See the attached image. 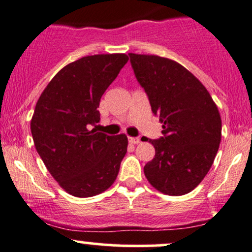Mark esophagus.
Masks as SVG:
<instances>
[{"label":"esophagus","mask_w":252,"mask_h":252,"mask_svg":"<svg viewBox=\"0 0 252 252\" xmlns=\"http://www.w3.org/2000/svg\"><path fill=\"white\" fill-rule=\"evenodd\" d=\"M128 141H129V143H131V144H139V143H140V139H139V138H134V137H129L128 138Z\"/></svg>","instance_id":"1"}]
</instances>
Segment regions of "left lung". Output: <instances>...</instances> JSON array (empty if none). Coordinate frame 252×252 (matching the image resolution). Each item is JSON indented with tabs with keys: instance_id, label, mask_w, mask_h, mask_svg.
Listing matches in <instances>:
<instances>
[{
	"instance_id": "1",
	"label": "left lung",
	"mask_w": 252,
	"mask_h": 252,
	"mask_svg": "<svg viewBox=\"0 0 252 252\" xmlns=\"http://www.w3.org/2000/svg\"><path fill=\"white\" fill-rule=\"evenodd\" d=\"M135 78L162 123L150 140L156 156L144 167L150 184L168 196L196 189L211 168L221 138L220 111L202 82L178 62L129 53Z\"/></svg>"
}]
</instances>
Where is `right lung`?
<instances>
[{
  "mask_svg": "<svg viewBox=\"0 0 252 252\" xmlns=\"http://www.w3.org/2000/svg\"><path fill=\"white\" fill-rule=\"evenodd\" d=\"M128 61L126 54L84 56L56 73L35 106L31 131L52 177L74 197L106 191L127 152L125 134L90 129L100 121V99Z\"/></svg>",
  "mask_w": 252,
  "mask_h": 252,
  "instance_id": "right-lung-1",
  "label": "right lung"
}]
</instances>
